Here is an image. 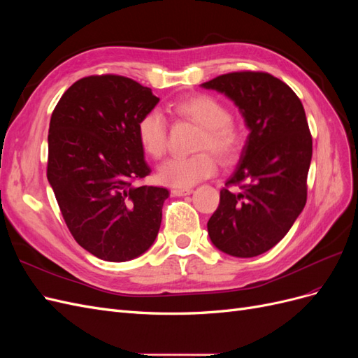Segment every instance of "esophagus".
Here are the masks:
<instances>
[{
  "label": "esophagus",
  "mask_w": 358,
  "mask_h": 358,
  "mask_svg": "<svg viewBox=\"0 0 358 358\" xmlns=\"http://www.w3.org/2000/svg\"><path fill=\"white\" fill-rule=\"evenodd\" d=\"M192 192V189L191 188H175L171 191V194L173 196H176V197H183V196H189V194Z\"/></svg>",
  "instance_id": "esophagus-1"
}]
</instances>
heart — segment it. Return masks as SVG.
Segmentation results:
<instances>
[{"mask_svg": "<svg viewBox=\"0 0 358 358\" xmlns=\"http://www.w3.org/2000/svg\"><path fill=\"white\" fill-rule=\"evenodd\" d=\"M171 112L201 127L197 149H210L221 159H231L242 148V131L230 121L229 109L212 95L196 94L171 104ZM137 138L143 152L161 158L167 148V125L157 110L148 112L137 124ZM216 161L209 150L191 157H171L158 169V180L170 187H192L209 178Z\"/></svg>", "mask_w": 358, "mask_h": 358, "instance_id": "obj_1", "label": "heart"}]
</instances>
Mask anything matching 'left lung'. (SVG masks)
Here are the masks:
<instances>
[{
    "label": "left lung",
    "mask_w": 358,
    "mask_h": 358,
    "mask_svg": "<svg viewBox=\"0 0 358 358\" xmlns=\"http://www.w3.org/2000/svg\"><path fill=\"white\" fill-rule=\"evenodd\" d=\"M201 88L230 99L249 129L208 222L209 237L231 257L262 255L284 239L306 204L312 137L305 109L294 91L268 73L222 74Z\"/></svg>",
    "instance_id": "obj_1"
}]
</instances>
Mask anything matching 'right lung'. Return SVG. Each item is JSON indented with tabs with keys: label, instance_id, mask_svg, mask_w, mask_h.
Returning <instances> with one entry per match:
<instances>
[{
	"label": "right lung",
	"instance_id": "add662e5",
	"mask_svg": "<svg viewBox=\"0 0 358 358\" xmlns=\"http://www.w3.org/2000/svg\"><path fill=\"white\" fill-rule=\"evenodd\" d=\"M158 101L124 76H90L52 113L48 180L76 242L104 262L137 258L158 236L169 191L134 185L150 173L137 124Z\"/></svg>",
	"mask_w": 358,
	"mask_h": 358
}]
</instances>
